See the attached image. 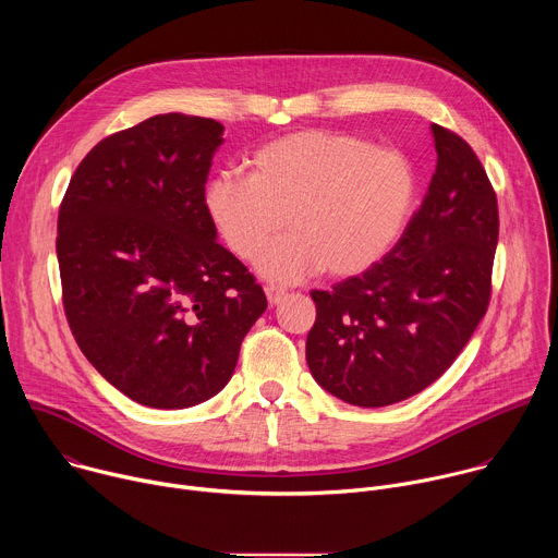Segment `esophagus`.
<instances>
[{
  "instance_id": "34e87169",
  "label": "esophagus",
  "mask_w": 558,
  "mask_h": 558,
  "mask_svg": "<svg viewBox=\"0 0 558 558\" xmlns=\"http://www.w3.org/2000/svg\"><path fill=\"white\" fill-rule=\"evenodd\" d=\"M265 293H267V302H269V306H276V304H280V302L287 298V293H284L282 289H276V287H267V289H265Z\"/></svg>"
}]
</instances>
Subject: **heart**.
<instances>
[{
	"mask_svg": "<svg viewBox=\"0 0 558 558\" xmlns=\"http://www.w3.org/2000/svg\"><path fill=\"white\" fill-rule=\"evenodd\" d=\"M250 168V179L216 174L205 185V211L243 260L290 225L294 233L258 258V271L274 282L320 269L331 278L366 274L402 241L420 190L404 151L329 130L280 136L252 156Z\"/></svg>",
	"mask_w": 558,
	"mask_h": 558,
	"instance_id": "obj_1",
	"label": "heart"
}]
</instances>
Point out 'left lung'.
Returning <instances> with one entry per match:
<instances>
[{"label":"left lung","instance_id":"8db88e82","mask_svg":"<svg viewBox=\"0 0 558 558\" xmlns=\"http://www.w3.org/2000/svg\"><path fill=\"white\" fill-rule=\"evenodd\" d=\"M437 168L397 247L333 291H311L313 379L338 400L379 409L430 386L490 302L497 196L472 147L433 123Z\"/></svg>","mask_w":558,"mask_h":558}]
</instances>
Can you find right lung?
I'll return each instance as SVG.
<instances>
[{
  "mask_svg": "<svg viewBox=\"0 0 558 558\" xmlns=\"http://www.w3.org/2000/svg\"><path fill=\"white\" fill-rule=\"evenodd\" d=\"M222 125L156 114L97 143L57 220L63 308L88 362L130 400L190 409L220 392L267 308L205 211Z\"/></svg>",
  "mask_w": 558,
  "mask_h": 558,
  "instance_id": "1",
  "label": "right lung"
}]
</instances>
